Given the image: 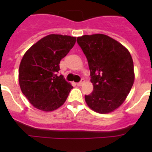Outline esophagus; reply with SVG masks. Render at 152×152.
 <instances>
[{
    "instance_id": "obj_1",
    "label": "esophagus",
    "mask_w": 152,
    "mask_h": 152,
    "mask_svg": "<svg viewBox=\"0 0 152 152\" xmlns=\"http://www.w3.org/2000/svg\"><path fill=\"white\" fill-rule=\"evenodd\" d=\"M84 79H81V80H80V81L77 82L76 84H77V86H79V87H80V86L82 85V84H84Z\"/></svg>"
}]
</instances>
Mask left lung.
Instances as JSON below:
<instances>
[{
  "mask_svg": "<svg viewBox=\"0 0 152 152\" xmlns=\"http://www.w3.org/2000/svg\"><path fill=\"white\" fill-rule=\"evenodd\" d=\"M77 42L88 59L94 91L85 95L88 107L108 113L126 100L133 85V61L122 44L103 34L84 35Z\"/></svg>",
  "mask_w": 152,
  "mask_h": 152,
  "instance_id": "left-lung-1",
  "label": "left lung"
}]
</instances>
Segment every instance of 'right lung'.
Instances as JSON below:
<instances>
[{
    "label": "right lung",
    "instance_id": "obj_1",
    "mask_svg": "<svg viewBox=\"0 0 152 152\" xmlns=\"http://www.w3.org/2000/svg\"><path fill=\"white\" fill-rule=\"evenodd\" d=\"M73 36L51 34L41 39L25 53L19 68L23 94L40 110L52 111L63 105L73 88L58 75L60 61L75 45Z\"/></svg>",
    "mask_w": 152,
    "mask_h": 152
}]
</instances>
